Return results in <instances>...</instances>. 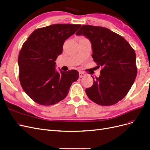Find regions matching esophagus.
I'll return each mask as SVG.
<instances>
[{
	"instance_id": "esophagus-1",
	"label": "esophagus",
	"mask_w": 150,
	"mask_h": 150,
	"mask_svg": "<svg viewBox=\"0 0 150 150\" xmlns=\"http://www.w3.org/2000/svg\"><path fill=\"white\" fill-rule=\"evenodd\" d=\"M79 78H83V77H84L86 76V74L84 73V72L80 71L79 72Z\"/></svg>"
}]
</instances>
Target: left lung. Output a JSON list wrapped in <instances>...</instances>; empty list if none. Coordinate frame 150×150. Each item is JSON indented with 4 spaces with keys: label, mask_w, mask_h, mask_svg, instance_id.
Returning a JSON list of instances; mask_svg holds the SVG:
<instances>
[{
    "label": "left lung",
    "mask_w": 150,
    "mask_h": 150,
    "mask_svg": "<svg viewBox=\"0 0 150 150\" xmlns=\"http://www.w3.org/2000/svg\"><path fill=\"white\" fill-rule=\"evenodd\" d=\"M89 39L92 57L101 74L93 86L86 89L91 100L101 106H110L123 99L137 74L136 54L124 38L108 28L84 25L76 33Z\"/></svg>",
    "instance_id": "left-lung-1"
}]
</instances>
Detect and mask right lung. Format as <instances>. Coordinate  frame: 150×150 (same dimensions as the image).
Listing matches in <instances>:
<instances>
[{"label":"right lung","instance_id":"obj_1","mask_svg":"<svg viewBox=\"0 0 150 150\" xmlns=\"http://www.w3.org/2000/svg\"><path fill=\"white\" fill-rule=\"evenodd\" d=\"M81 25L56 24L39 28L22 45L18 57L19 81L25 93L35 102L49 106L61 101L79 78L76 70L57 72L55 61L62 52L65 40Z\"/></svg>","mask_w":150,"mask_h":150}]
</instances>
